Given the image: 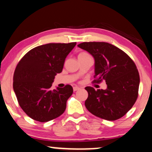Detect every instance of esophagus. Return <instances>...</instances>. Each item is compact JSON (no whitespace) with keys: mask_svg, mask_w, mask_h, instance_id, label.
I'll use <instances>...</instances> for the list:
<instances>
[{"mask_svg":"<svg viewBox=\"0 0 152 152\" xmlns=\"http://www.w3.org/2000/svg\"><path fill=\"white\" fill-rule=\"evenodd\" d=\"M74 91H78L80 89V88H78V87H77V86H75V87H74Z\"/></svg>","mask_w":152,"mask_h":152,"instance_id":"obj_1","label":"esophagus"}]
</instances>
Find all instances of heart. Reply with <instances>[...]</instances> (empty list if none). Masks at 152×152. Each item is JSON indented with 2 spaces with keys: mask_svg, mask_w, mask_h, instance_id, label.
I'll list each match as a JSON object with an SVG mask.
<instances>
[{
  "mask_svg": "<svg viewBox=\"0 0 152 152\" xmlns=\"http://www.w3.org/2000/svg\"><path fill=\"white\" fill-rule=\"evenodd\" d=\"M86 55H88V54L86 52H82V53H80L78 56H86Z\"/></svg>",
  "mask_w": 152,
  "mask_h": 152,
  "instance_id": "obj_1",
  "label": "heart"
}]
</instances>
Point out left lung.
Wrapping results in <instances>:
<instances>
[{
	"instance_id": "1",
	"label": "left lung",
	"mask_w": 152,
	"mask_h": 152,
	"mask_svg": "<svg viewBox=\"0 0 152 152\" xmlns=\"http://www.w3.org/2000/svg\"><path fill=\"white\" fill-rule=\"evenodd\" d=\"M78 47L94 56V82L105 80L107 88L85 89L88 96L85 101L88 110L106 120H116L134 105L138 97L140 75L134 62L120 49L107 42H83Z\"/></svg>"
}]
</instances>
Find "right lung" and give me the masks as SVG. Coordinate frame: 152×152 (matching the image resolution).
Segmentation results:
<instances>
[{
  "label": "right lung",
  "mask_w": 152,
  "mask_h": 152,
  "mask_svg": "<svg viewBox=\"0 0 152 152\" xmlns=\"http://www.w3.org/2000/svg\"><path fill=\"white\" fill-rule=\"evenodd\" d=\"M76 42L49 43L29 51L18 64L13 90L21 108L36 121L48 122L64 113L73 88H51L56 74L62 71L65 58Z\"/></svg>",
  "instance_id": "add662e5"
}]
</instances>
